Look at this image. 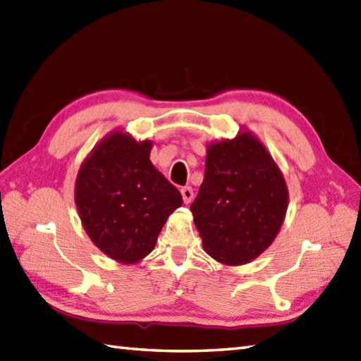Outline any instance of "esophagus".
I'll return each mask as SVG.
<instances>
[{
	"mask_svg": "<svg viewBox=\"0 0 361 361\" xmlns=\"http://www.w3.org/2000/svg\"><path fill=\"white\" fill-rule=\"evenodd\" d=\"M180 195H182V199H183V202H185V204H190L191 201H193L195 193H193V188H191V187H182Z\"/></svg>",
	"mask_w": 361,
	"mask_h": 361,
	"instance_id": "34e87169",
	"label": "esophagus"
}]
</instances>
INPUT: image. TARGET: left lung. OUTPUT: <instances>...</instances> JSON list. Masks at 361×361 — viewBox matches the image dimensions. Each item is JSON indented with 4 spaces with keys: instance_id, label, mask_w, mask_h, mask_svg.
I'll return each mask as SVG.
<instances>
[{
    "instance_id": "8db88e82",
    "label": "left lung",
    "mask_w": 361,
    "mask_h": 361,
    "mask_svg": "<svg viewBox=\"0 0 361 361\" xmlns=\"http://www.w3.org/2000/svg\"><path fill=\"white\" fill-rule=\"evenodd\" d=\"M281 171L250 133L212 143L205 176L191 204L204 250L222 264L239 266L274 243L287 210Z\"/></svg>"
}]
</instances>
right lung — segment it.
I'll use <instances>...</instances> for the list:
<instances>
[{"label":"right lung","instance_id":"add662e5","mask_svg":"<svg viewBox=\"0 0 361 361\" xmlns=\"http://www.w3.org/2000/svg\"><path fill=\"white\" fill-rule=\"evenodd\" d=\"M151 142L113 133L94 148L75 180V204L86 233L118 262L133 264L153 250L182 196L149 160Z\"/></svg>","mask_w":361,"mask_h":361}]
</instances>
